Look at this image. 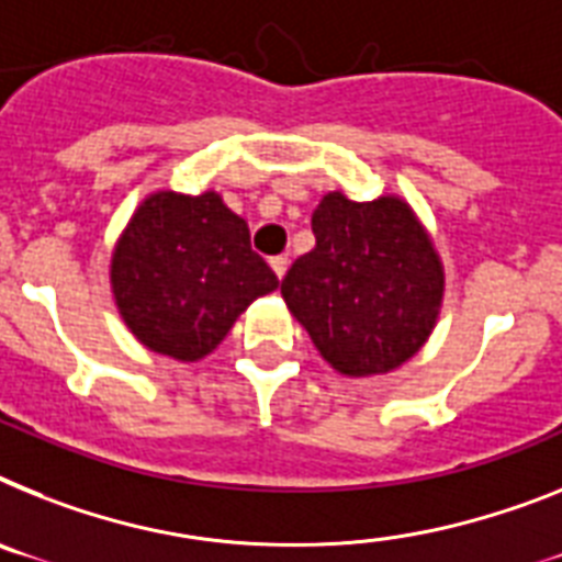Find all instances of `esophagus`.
<instances>
[{
    "label": "esophagus",
    "mask_w": 562,
    "mask_h": 562,
    "mask_svg": "<svg viewBox=\"0 0 562 562\" xmlns=\"http://www.w3.org/2000/svg\"><path fill=\"white\" fill-rule=\"evenodd\" d=\"M271 268H273V273H277V277H285V271H289V257H271Z\"/></svg>",
    "instance_id": "1"
}]
</instances>
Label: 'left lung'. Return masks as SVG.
Segmentation results:
<instances>
[{
  "label": "left lung",
  "mask_w": 562,
  "mask_h": 562,
  "mask_svg": "<svg viewBox=\"0 0 562 562\" xmlns=\"http://www.w3.org/2000/svg\"><path fill=\"white\" fill-rule=\"evenodd\" d=\"M317 245L282 280V300L339 374H385L412 360L442 303V262L408 202L325 193Z\"/></svg>",
  "instance_id": "8db88e82"
}]
</instances>
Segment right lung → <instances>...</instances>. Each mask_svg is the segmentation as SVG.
<instances>
[{
    "mask_svg": "<svg viewBox=\"0 0 562 562\" xmlns=\"http://www.w3.org/2000/svg\"><path fill=\"white\" fill-rule=\"evenodd\" d=\"M280 285L251 234L216 191H157L111 257L122 319L150 351L193 362L214 351L257 296Z\"/></svg>",
    "mask_w": 562,
    "mask_h": 562,
    "instance_id": "1",
    "label": "right lung"
}]
</instances>
